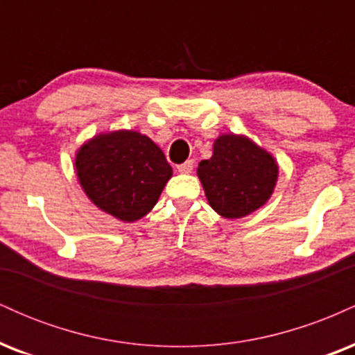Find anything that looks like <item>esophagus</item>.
I'll list each match as a JSON object with an SVG mask.
<instances>
[{"mask_svg": "<svg viewBox=\"0 0 355 355\" xmlns=\"http://www.w3.org/2000/svg\"><path fill=\"white\" fill-rule=\"evenodd\" d=\"M177 170H178V172H180V173H190L191 170H193V162L187 160L185 164L177 165Z\"/></svg>", "mask_w": 355, "mask_h": 355, "instance_id": "esophagus-1", "label": "esophagus"}]
</instances>
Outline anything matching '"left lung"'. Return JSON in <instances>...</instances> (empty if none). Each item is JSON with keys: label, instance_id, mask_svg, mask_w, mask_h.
Returning a JSON list of instances; mask_svg holds the SVG:
<instances>
[{"label": "left lung", "instance_id": "obj_1", "mask_svg": "<svg viewBox=\"0 0 355 355\" xmlns=\"http://www.w3.org/2000/svg\"><path fill=\"white\" fill-rule=\"evenodd\" d=\"M207 200L218 215L242 218L270 198L279 165L270 153L243 135H220L214 155L198 164Z\"/></svg>", "mask_w": 355, "mask_h": 355}]
</instances>
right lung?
<instances>
[{
	"instance_id": "obj_1",
	"label": "right lung",
	"mask_w": 355,
	"mask_h": 355,
	"mask_svg": "<svg viewBox=\"0 0 355 355\" xmlns=\"http://www.w3.org/2000/svg\"><path fill=\"white\" fill-rule=\"evenodd\" d=\"M75 168L89 200L121 222L145 217L173 173L164 152L133 130L93 137L76 152Z\"/></svg>"
}]
</instances>
